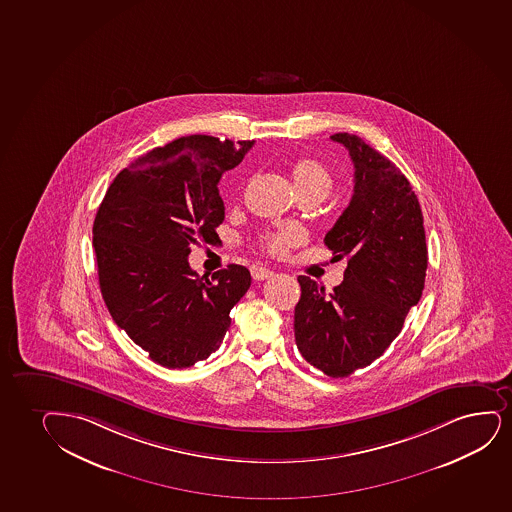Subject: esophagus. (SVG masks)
Listing matches in <instances>:
<instances>
[{"label": "esophagus", "mask_w": 512, "mask_h": 512, "mask_svg": "<svg viewBox=\"0 0 512 512\" xmlns=\"http://www.w3.org/2000/svg\"><path fill=\"white\" fill-rule=\"evenodd\" d=\"M274 276V272L271 269H265V267H253L252 269V278L255 281H264V279H269Z\"/></svg>", "instance_id": "1"}]
</instances>
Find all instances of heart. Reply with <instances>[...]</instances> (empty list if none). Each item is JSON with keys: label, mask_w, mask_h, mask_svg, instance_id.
<instances>
[{"label": "heart", "mask_w": 512, "mask_h": 512, "mask_svg": "<svg viewBox=\"0 0 512 512\" xmlns=\"http://www.w3.org/2000/svg\"><path fill=\"white\" fill-rule=\"evenodd\" d=\"M291 179L297 188L298 195H328L333 188V174L321 160L312 157H303L291 167ZM305 236L302 231L295 228L278 229L264 234L260 245L265 252L274 257H284L290 253L291 248L303 243Z\"/></svg>", "instance_id": "obj_1"}]
</instances>
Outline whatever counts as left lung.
I'll return each instance as SVG.
<instances>
[{
    "mask_svg": "<svg viewBox=\"0 0 512 512\" xmlns=\"http://www.w3.org/2000/svg\"><path fill=\"white\" fill-rule=\"evenodd\" d=\"M354 162V195L324 245L347 259L331 293L298 276L295 341L303 359L347 378L385 354L423 295L428 267L423 212L407 177L359 136H331Z\"/></svg>",
    "mask_w": 512,
    "mask_h": 512,
    "instance_id": "obj_1",
    "label": "left lung"
}]
</instances>
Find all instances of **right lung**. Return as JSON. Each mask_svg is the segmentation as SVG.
Masks as SVG:
<instances>
[{
    "label": "right lung",
    "mask_w": 512,
    "mask_h": 512,
    "mask_svg": "<svg viewBox=\"0 0 512 512\" xmlns=\"http://www.w3.org/2000/svg\"><path fill=\"white\" fill-rule=\"evenodd\" d=\"M252 146L203 134L174 139L122 169L96 212L101 297L115 324L160 366L190 367L221 347L229 312L250 288L247 267L198 276L188 255L219 238L217 184Z\"/></svg>",
    "instance_id": "add662e5"
}]
</instances>
